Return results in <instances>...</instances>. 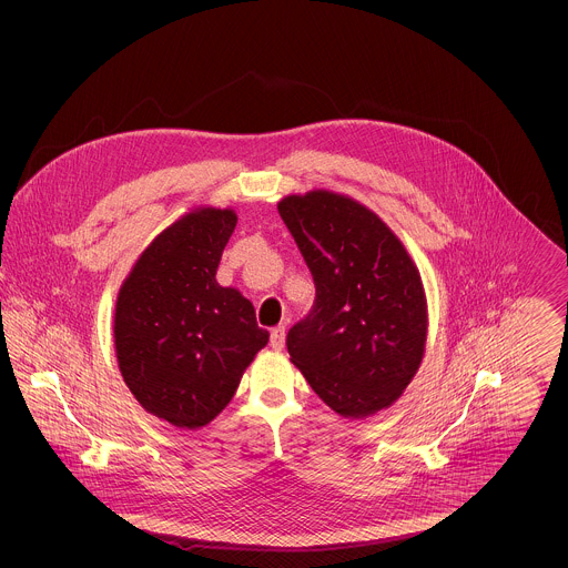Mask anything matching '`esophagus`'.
Here are the masks:
<instances>
[{
  "instance_id": "34e87169",
  "label": "esophagus",
  "mask_w": 568,
  "mask_h": 568,
  "mask_svg": "<svg viewBox=\"0 0 568 568\" xmlns=\"http://www.w3.org/2000/svg\"><path fill=\"white\" fill-rule=\"evenodd\" d=\"M271 347L281 352L285 347V325H278L271 332Z\"/></svg>"
}]
</instances>
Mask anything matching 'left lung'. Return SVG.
<instances>
[{"label": "left lung", "mask_w": 568, "mask_h": 568, "mask_svg": "<svg viewBox=\"0 0 568 568\" xmlns=\"http://www.w3.org/2000/svg\"><path fill=\"white\" fill-rule=\"evenodd\" d=\"M278 215L315 281L287 332L292 362L325 405L366 417L392 405L426 347V296L403 243L366 206L329 191L290 195Z\"/></svg>", "instance_id": "8db88e82"}]
</instances>
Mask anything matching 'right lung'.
Masks as SVG:
<instances>
[{
  "mask_svg": "<svg viewBox=\"0 0 568 568\" xmlns=\"http://www.w3.org/2000/svg\"><path fill=\"white\" fill-rule=\"evenodd\" d=\"M234 227V211L183 216L146 246L116 297L121 375L140 405L176 428L215 419L268 345L253 304L216 283Z\"/></svg>",
  "mask_w": 568,
  "mask_h": 568,
  "instance_id": "right-lung-1",
  "label": "right lung"
}]
</instances>
